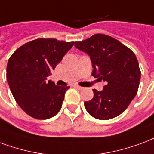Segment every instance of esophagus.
Masks as SVG:
<instances>
[{"instance_id": "esophagus-1", "label": "esophagus", "mask_w": 154, "mask_h": 154, "mask_svg": "<svg viewBox=\"0 0 154 154\" xmlns=\"http://www.w3.org/2000/svg\"><path fill=\"white\" fill-rule=\"evenodd\" d=\"M74 87H75V88H77V90H83V87H82V86H77V85H75V86H74Z\"/></svg>"}]
</instances>
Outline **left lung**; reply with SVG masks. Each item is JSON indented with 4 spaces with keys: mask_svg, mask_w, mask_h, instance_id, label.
Returning a JSON list of instances; mask_svg holds the SVG:
<instances>
[{
    "mask_svg": "<svg viewBox=\"0 0 154 154\" xmlns=\"http://www.w3.org/2000/svg\"><path fill=\"white\" fill-rule=\"evenodd\" d=\"M75 46L91 58L92 76L108 82L101 91L93 90V99L84 103L86 111L100 120L120 115L135 98L140 85L141 73L135 54L119 41L104 34L75 42Z\"/></svg>",
    "mask_w": 154,
    "mask_h": 154,
    "instance_id": "left-lung-1",
    "label": "left lung"
}]
</instances>
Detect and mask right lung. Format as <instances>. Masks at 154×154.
<instances>
[{
  "instance_id": "1",
  "label": "right lung",
  "mask_w": 154,
  "mask_h": 154,
  "mask_svg": "<svg viewBox=\"0 0 154 154\" xmlns=\"http://www.w3.org/2000/svg\"><path fill=\"white\" fill-rule=\"evenodd\" d=\"M74 42L39 38L26 43L10 56L6 79L19 107L36 119H48L60 112L70 86H56L47 81Z\"/></svg>"
}]
</instances>
